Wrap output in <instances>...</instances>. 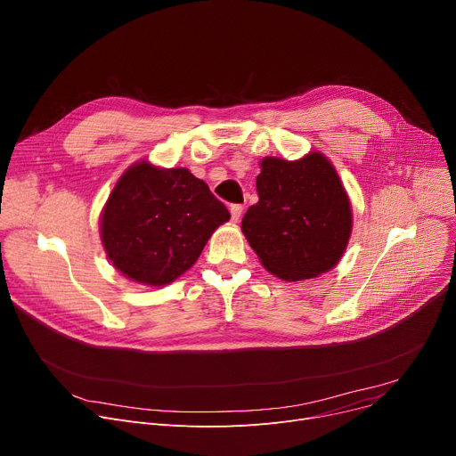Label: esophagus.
I'll return each instance as SVG.
<instances>
[{
    "mask_svg": "<svg viewBox=\"0 0 456 456\" xmlns=\"http://www.w3.org/2000/svg\"><path fill=\"white\" fill-rule=\"evenodd\" d=\"M230 214H232V221H239L240 219V214H242V206L240 204H232L230 206Z\"/></svg>",
    "mask_w": 456,
    "mask_h": 456,
    "instance_id": "1",
    "label": "esophagus"
}]
</instances>
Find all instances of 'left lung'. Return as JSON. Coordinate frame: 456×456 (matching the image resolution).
I'll list each match as a JSON object with an SVG mask.
<instances>
[{
	"label": "left lung",
	"instance_id": "obj_1",
	"mask_svg": "<svg viewBox=\"0 0 456 456\" xmlns=\"http://www.w3.org/2000/svg\"><path fill=\"white\" fill-rule=\"evenodd\" d=\"M257 193L240 228L268 272L299 281L339 261L353 216L338 173L322 153L294 162L265 159Z\"/></svg>",
	"mask_w": 456,
	"mask_h": 456
}]
</instances>
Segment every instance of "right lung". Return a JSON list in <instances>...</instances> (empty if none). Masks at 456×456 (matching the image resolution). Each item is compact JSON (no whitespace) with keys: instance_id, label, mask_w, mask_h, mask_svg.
I'll return each mask as SVG.
<instances>
[{"instance_id":"right-lung-1","label":"right lung","mask_w":456,"mask_h":456,"mask_svg":"<svg viewBox=\"0 0 456 456\" xmlns=\"http://www.w3.org/2000/svg\"><path fill=\"white\" fill-rule=\"evenodd\" d=\"M228 219L226 206L188 169L140 162L122 175L103 208L102 242L124 275L160 287L184 273Z\"/></svg>"}]
</instances>
